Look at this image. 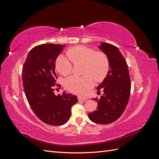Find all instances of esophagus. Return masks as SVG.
<instances>
[{"instance_id":"1","label":"esophagus","mask_w":159,"mask_h":159,"mask_svg":"<svg viewBox=\"0 0 159 159\" xmlns=\"http://www.w3.org/2000/svg\"><path fill=\"white\" fill-rule=\"evenodd\" d=\"M78 101H86V100L88 99V98H82V97H78Z\"/></svg>"}]
</instances>
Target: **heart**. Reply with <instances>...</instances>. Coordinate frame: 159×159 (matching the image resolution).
Segmentation results:
<instances>
[{
	"mask_svg": "<svg viewBox=\"0 0 159 159\" xmlns=\"http://www.w3.org/2000/svg\"><path fill=\"white\" fill-rule=\"evenodd\" d=\"M68 57L60 55L56 61L57 70L63 75L70 74L73 65L82 63V76H71L65 80L64 85L71 92L84 95L93 88L94 79L101 81L107 76L109 68L107 56L103 52H96L91 48L85 46L72 47L66 51Z\"/></svg>",
	"mask_w": 159,
	"mask_h": 159,
	"instance_id": "heart-1",
	"label": "heart"
}]
</instances>
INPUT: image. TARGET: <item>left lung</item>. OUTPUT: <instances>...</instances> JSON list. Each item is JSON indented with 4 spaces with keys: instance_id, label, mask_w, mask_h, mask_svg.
Masks as SVG:
<instances>
[{
    "instance_id": "left-lung-1",
    "label": "left lung",
    "mask_w": 159,
    "mask_h": 159,
    "mask_svg": "<svg viewBox=\"0 0 159 159\" xmlns=\"http://www.w3.org/2000/svg\"><path fill=\"white\" fill-rule=\"evenodd\" d=\"M99 48L108 57L109 68L106 78L97 88L104 93L98 102V109L88 114L91 121L109 124L118 119L125 109L131 93V80L127 62L117 47L102 42Z\"/></svg>"
}]
</instances>
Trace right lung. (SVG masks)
Instances as JSON below:
<instances>
[{"label": "right lung", "mask_w": 159, "mask_h": 159, "mask_svg": "<svg viewBox=\"0 0 159 159\" xmlns=\"http://www.w3.org/2000/svg\"><path fill=\"white\" fill-rule=\"evenodd\" d=\"M64 46L54 44L35 46L28 53L22 68V83L28 102L36 116L50 125L68 122L71 106L78 102L75 95L65 91L62 95L54 93L56 60Z\"/></svg>", "instance_id": "obj_1"}]
</instances>
